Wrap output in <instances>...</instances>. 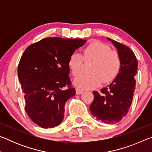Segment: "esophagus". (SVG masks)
I'll return each instance as SVG.
<instances>
[{"label":"esophagus","instance_id":"esophagus-1","mask_svg":"<svg viewBox=\"0 0 152 152\" xmlns=\"http://www.w3.org/2000/svg\"><path fill=\"white\" fill-rule=\"evenodd\" d=\"M82 92H83V91H82V90L80 89V88H76V94H78V95L81 94Z\"/></svg>","mask_w":152,"mask_h":152}]
</instances>
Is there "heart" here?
<instances>
[{"mask_svg": "<svg viewBox=\"0 0 152 152\" xmlns=\"http://www.w3.org/2000/svg\"><path fill=\"white\" fill-rule=\"evenodd\" d=\"M84 60L92 61L88 74H81L83 58L81 54L74 52L68 60V67L74 76V85L81 89H93L102 81L109 84L117 78L121 68V59L119 53L110 51L109 45L99 41H94L83 50Z\"/></svg>", "mask_w": 152, "mask_h": 152, "instance_id": "obj_1", "label": "heart"}]
</instances>
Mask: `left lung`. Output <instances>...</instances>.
<instances>
[{
  "mask_svg": "<svg viewBox=\"0 0 152 152\" xmlns=\"http://www.w3.org/2000/svg\"><path fill=\"white\" fill-rule=\"evenodd\" d=\"M107 39L116 48L121 59V68L117 78L109 85L101 89L102 94L93 92L94 99L90 110L97 120L113 124L127 114L132 104L138 64L134 53L127 46L110 38Z\"/></svg>",
  "mask_w": 152,
  "mask_h": 152,
  "instance_id": "1",
  "label": "left lung"
}]
</instances>
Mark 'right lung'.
Instances as JSON below:
<instances>
[{
  "instance_id": "add662e5",
  "label": "right lung",
  "mask_w": 152,
  "mask_h": 152,
  "mask_svg": "<svg viewBox=\"0 0 152 152\" xmlns=\"http://www.w3.org/2000/svg\"><path fill=\"white\" fill-rule=\"evenodd\" d=\"M86 40L49 37L29 45L18 66L25 110L33 122L52 128L62 122L66 101L76 93L68 76V60ZM68 86V89L65 87Z\"/></svg>"
}]
</instances>
